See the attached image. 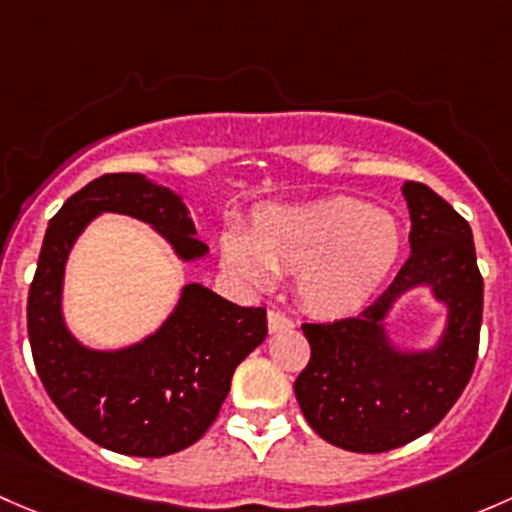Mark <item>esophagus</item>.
<instances>
[{"label": "esophagus", "mask_w": 512, "mask_h": 512, "mask_svg": "<svg viewBox=\"0 0 512 512\" xmlns=\"http://www.w3.org/2000/svg\"><path fill=\"white\" fill-rule=\"evenodd\" d=\"M293 328L295 323L288 315H283L281 310H268V333H286Z\"/></svg>", "instance_id": "1"}]
</instances>
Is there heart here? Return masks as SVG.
<instances>
[{
    "mask_svg": "<svg viewBox=\"0 0 512 512\" xmlns=\"http://www.w3.org/2000/svg\"><path fill=\"white\" fill-rule=\"evenodd\" d=\"M402 251V229L382 207L350 197L268 207L249 236L221 241L226 266L249 286L266 288L276 271L300 273L298 295L323 318L357 313L377 293Z\"/></svg>",
    "mask_w": 512,
    "mask_h": 512,
    "instance_id": "b5f03b06",
    "label": "heart"
}]
</instances>
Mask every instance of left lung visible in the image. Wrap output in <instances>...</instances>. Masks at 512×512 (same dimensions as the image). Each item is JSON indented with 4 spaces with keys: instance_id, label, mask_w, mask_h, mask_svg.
<instances>
[{
    "instance_id": "left-lung-1",
    "label": "left lung",
    "mask_w": 512,
    "mask_h": 512,
    "mask_svg": "<svg viewBox=\"0 0 512 512\" xmlns=\"http://www.w3.org/2000/svg\"><path fill=\"white\" fill-rule=\"evenodd\" d=\"M412 256L357 318L303 325L310 362L295 399L315 434L355 453L399 449L434 429L461 397L478 357L483 278L468 221L421 182H404ZM426 287L447 308L431 348L397 346L388 330L393 305Z\"/></svg>"
}]
</instances>
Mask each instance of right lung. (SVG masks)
<instances>
[{
	"label": "right lung",
	"mask_w": 512,
	"mask_h": 512,
	"mask_svg": "<svg viewBox=\"0 0 512 512\" xmlns=\"http://www.w3.org/2000/svg\"><path fill=\"white\" fill-rule=\"evenodd\" d=\"M100 214L145 221L184 263L209 256L175 189L138 172L93 179L46 229L26 305L31 355L49 397L83 436L125 456H170L217 419L234 370L266 340V310L187 283L155 333L115 350L83 345L66 325L63 281L78 236Z\"/></svg>",
	"instance_id": "obj_1"
}]
</instances>
